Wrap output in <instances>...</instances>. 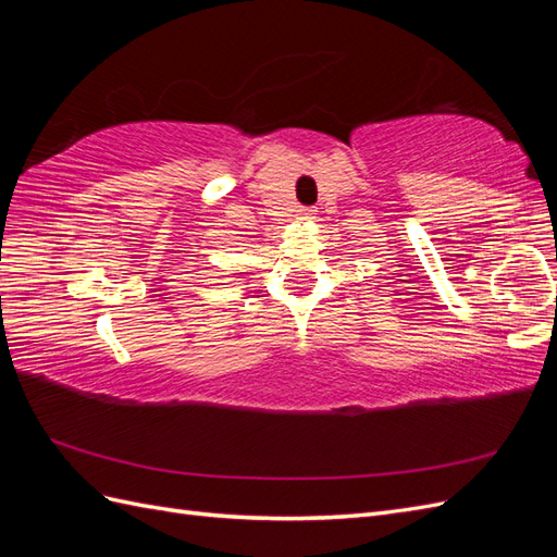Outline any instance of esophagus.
<instances>
[{"label":"esophagus","mask_w":557,"mask_h":557,"mask_svg":"<svg viewBox=\"0 0 557 557\" xmlns=\"http://www.w3.org/2000/svg\"><path fill=\"white\" fill-rule=\"evenodd\" d=\"M313 215H315V209H313V207H301V209H297V218H299V221H311Z\"/></svg>","instance_id":"esophagus-1"}]
</instances>
